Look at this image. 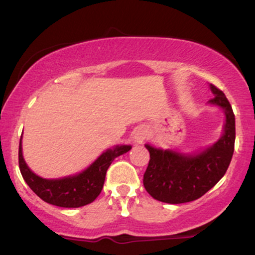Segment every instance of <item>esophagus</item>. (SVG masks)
Returning a JSON list of instances; mask_svg holds the SVG:
<instances>
[{"label":"esophagus","mask_w":255,"mask_h":255,"mask_svg":"<svg viewBox=\"0 0 255 255\" xmlns=\"http://www.w3.org/2000/svg\"><path fill=\"white\" fill-rule=\"evenodd\" d=\"M146 136H147V133H146L145 129H137L133 136L134 142H136V144H142L144 140L146 139Z\"/></svg>","instance_id":"esophagus-1"}]
</instances>
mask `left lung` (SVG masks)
Returning <instances> with one entry per match:
<instances>
[{"label":"left lung","mask_w":255,"mask_h":255,"mask_svg":"<svg viewBox=\"0 0 255 255\" xmlns=\"http://www.w3.org/2000/svg\"><path fill=\"white\" fill-rule=\"evenodd\" d=\"M215 97L210 104L224 110V133L217 142L195 154H181L145 145L150 162L144 174V187L158 201L183 204L197 200L215 186L228 170L235 146V115L224 93L210 85Z\"/></svg>","instance_id":"1"}]
</instances>
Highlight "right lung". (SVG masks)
<instances>
[{
  "label": "right lung",
  "mask_w": 255,
  "mask_h": 255,
  "mask_svg": "<svg viewBox=\"0 0 255 255\" xmlns=\"http://www.w3.org/2000/svg\"><path fill=\"white\" fill-rule=\"evenodd\" d=\"M130 148L129 145L115 146L103 152L80 174L57 180H46L31 171L26 164L20 139L19 168L28 187L45 203L60 207H80L92 203L101 194L108 168L116 157L126 153Z\"/></svg>",
  "instance_id": "1"
}]
</instances>
